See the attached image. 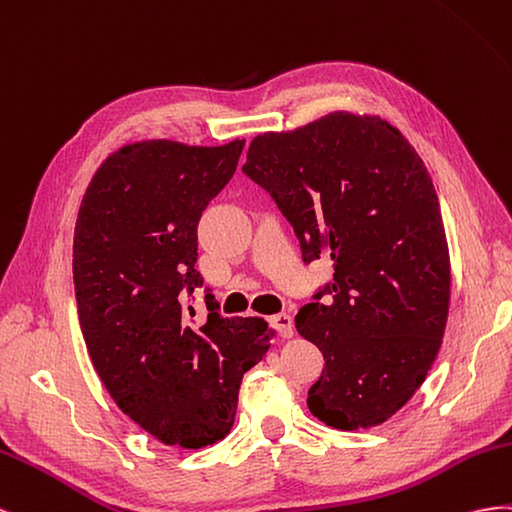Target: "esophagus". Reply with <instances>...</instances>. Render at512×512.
Here are the masks:
<instances>
[{"mask_svg": "<svg viewBox=\"0 0 512 512\" xmlns=\"http://www.w3.org/2000/svg\"><path fill=\"white\" fill-rule=\"evenodd\" d=\"M270 326L279 332L283 339L294 337V319H291V315H287V313H279V315L270 317Z\"/></svg>", "mask_w": 512, "mask_h": 512, "instance_id": "obj_1", "label": "esophagus"}]
</instances>
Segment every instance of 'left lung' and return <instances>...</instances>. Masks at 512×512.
<instances>
[{"label": "left lung", "mask_w": 512, "mask_h": 512, "mask_svg": "<svg viewBox=\"0 0 512 512\" xmlns=\"http://www.w3.org/2000/svg\"><path fill=\"white\" fill-rule=\"evenodd\" d=\"M242 171L294 227L304 264L334 266L296 315L326 360L306 405L341 431L382 425L425 382L448 319L450 257L425 163L388 122L334 111L255 137Z\"/></svg>", "instance_id": "1"}]
</instances>
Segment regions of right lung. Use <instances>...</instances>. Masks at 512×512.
Masks as SVG:
<instances>
[{
	"label": "right lung",
	"instance_id": "right-lung-1",
	"mask_svg": "<svg viewBox=\"0 0 512 512\" xmlns=\"http://www.w3.org/2000/svg\"><path fill=\"white\" fill-rule=\"evenodd\" d=\"M244 139L218 148L124 145L83 195L72 276L87 352L120 410L169 446L229 433L242 375L272 341L259 317H197V225L236 173Z\"/></svg>",
	"mask_w": 512,
	"mask_h": 512
}]
</instances>
